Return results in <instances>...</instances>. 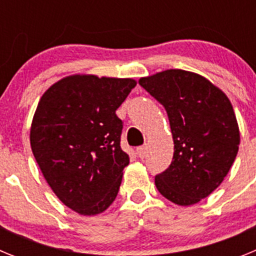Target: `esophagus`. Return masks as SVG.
I'll return each mask as SVG.
<instances>
[{"label":"esophagus","mask_w":256,"mask_h":256,"mask_svg":"<svg viewBox=\"0 0 256 256\" xmlns=\"http://www.w3.org/2000/svg\"><path fill=\"white\" fill-rule=\"evenodd\" d=\"M137 155H138L140 159H144L148 155V146H141V148H137Z\"/></svg>","instance_id":"34e87169"}]
</instances>
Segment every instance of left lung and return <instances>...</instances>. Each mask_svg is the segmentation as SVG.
Returning a JSON list of instances; mask_svg holds the SVG:
<instances>
[{
    "label": "left lung",
    "mask_w": 256,
    "mask_h": 256,
    "mask_svg": "<svg viewBox=\"0 0 256 256\" xmlns=\"http://www.w3.org/2000/svg\"><path fill=\"white\" fill-rule=\"evenodd\" d=\"M140 84L166 110L174 142L169 168L155 177L158 191L190 206L220 186L240 146V128L227 94L198 73L168 69Z\"/></svg>",
    "instance_id": "1"
}]
</instances>
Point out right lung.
Masks as SVG:
<instances>
[{
	"label": "right lung",
	"instance_id": "right-lung-1",
	"mask_svg": "<svg viewBox=\"0 0 256 256\" xmlns=\"http://www.w3.org/2000/svg\"><path fill=\"white\" fill-rule=\"evenodd\" d=\"M136 84L132 78L73 74L38 102L29 134L33 155L58 200L80 216H97L116 198L130 164L116 108Z\"/></svg>",
	"mask_w": 256,
	"mask_h": 256
}]
</instances>
